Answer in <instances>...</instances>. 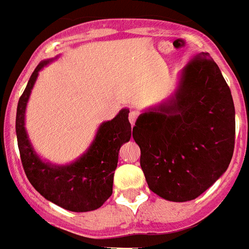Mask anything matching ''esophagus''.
I'll return each mask as SVG.
<instances>
[{"mask_svg":"<svg viewBox=\"0 0 249 249\" xmlns=\"http://www.w3.org/2000/svg\"><path fill=\"white\" fill-rule=\"evenodd\" d=\"M137 117H139V113L136 110H131L130 114H128V119H130L131 126H135V123L137 121Z\"/></svg>","mask_w":249,"mask_h":249,"instance_id":"1","label":"esophagus"}]
</instances>
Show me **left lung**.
Here are the masks:
<instances>
[{"mask_svg": "<svg viewBox=\"0 0 249 249\" xmlns=\"http://www.w3.org/2000/svg\"><path fill=\"white\" fill-rule=\"evenodd\" d=\"M134 140L149 189L167 200L196 199L228 170L235 109L210 53H199L185 67L172 100L140 114Z\"/></svg>", "mask_w": 249, "mask_h": 249, "instance_id": "1", "label": "left lung"}]
</instances>
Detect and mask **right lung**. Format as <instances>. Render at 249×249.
Instances as JSON below:
<instances>
[{
  "instance_id": "obj_1",
  "label": "right lung",
  "mask_w": 249,
  "mask_h": 249,
  "mask_svg": "<svg viewBox=\"0 0 249 249\" xmlns=\"http://www.w3.org/2000/svg\"><path fill=\"white\" fill-rule=\"evenodd\" d=\"M51 60L37 65L19 99L17 109V137L21 164L33 188L46 199L71 212H87L100 208L112 196L114 171L122 144L131 139L128 109L100 124L95 140L87 152L67 166L42 162L32 148L24 127L25 108L38 71Z\"/></svg>"
}]
</instances>
